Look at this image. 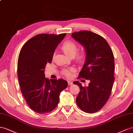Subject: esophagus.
<instances>
[{
  "instance_id": "esophagus-1",
  "label": "esophagus",
  "mask_w": 133,
  "mask_h": 133,
  "mask_svg": "<svg viewBox=\"0 0 133 133\" xmlns=\"http://www.w3.org/2000/svg\"><path fill=\"white\" fill-rule=\"evenodd\" d=\"M68 84H69V85H72L73 84V83L72 82V81H68Z\"/></svg>"
}]
</instances>
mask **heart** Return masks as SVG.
I'll use <instances>...</instances> for the list:
<instances>
[{
  "label": "heart",
  "instance_id": "obj_1",
  "mask_svg": "<svg viewBox=\"0 0 133 133\" xmlns=\"http://www.w3.org/2000/svg\"><path fill=\"white\" fill-rule=\"evenodd\" d=\"M61 48L63 50L64 53H65L67 56L71 57H74L77 51V46L75 43H74L72 41H66V42H64ZM84 57V53H81L79 54L77 56V58L79 59H81L83 58ZM64 74L67 76H70L71 75V73L69 71L65 70L64 71Z\"/></svg>",
  "mask_w": 133,
  "mask_h": 133
}]
</instances>
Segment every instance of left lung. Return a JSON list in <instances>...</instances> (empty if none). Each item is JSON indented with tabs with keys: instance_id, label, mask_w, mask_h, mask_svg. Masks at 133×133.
Listing matches in <instances>:
<instances>
[{
	"instance_id": "obj_1",
	"label": "left lung",
	"mask_w": 133,
	"mask_h": 133,
	"mask_svg": "<svg viewBox=\"0 0 133 133\" xmlns=\"http://www.w3.org/2000/svg\"><path fill=\"white\" fill-rule=\"evenodd\" d=\"M71 36L83 46L86 54L79 76L90 80L87 87L74 81L80 89L76 101L81 110L93 114L104 106L111 94L115 80L114 54L107 41L97 34L81 31Z\"/></svg>"
}]
</instances>
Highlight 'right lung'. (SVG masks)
I'll return each instance as SVG.
<instances>
[{
	"label": "right lung",
	"instance_id": "1",
	"mask_svg": "<svg viewBox=\"0 0 133 133\" xmlns=\"http://www.w3.org/2000/svg\"><path fill=\"white\" fill-rule=\"evenodd\" d=\"M66 34H39L29 40L19 54L17 74L21 92L29 106L38 114L48 113L59 103L61 91L67 87L62 79L45 77L46 64Z\"/></svg>",
	"mask_w": 133,
	"mask_h": 133
}]
</instances>
